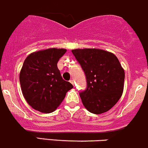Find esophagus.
Masks as SVG:
<instances>
[{
  "label": "esophagus",
  "instance_id": "1",
  "mask_svg": "<svg viewBox=\"0 0 148 148\" xmlns=\"http://www.w3.org/2000/svg\"><path fill=\"white\" fill-rule=\"evenodd\" d=\"M70 82H71V83H72V84L73 85V86H74V84H75V82H74V80H73V79H72V80H70Z\"/></svg>",
  "mask_w": 148,
  "mask_h": 148
}]
</instances>
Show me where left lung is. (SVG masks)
Listing matches in <instances>:
<instances>
[{"label":"left lung","instance_id":"left-lung-1","mask_svg":"<svg viewBox=\"0 0 148 148\" xmlns=\"http://www.w3.org/2000/svg\"><path fill=\"white\" fill-rule=\"evenodd\" d=\"M72 52L86 74L87 88L80 93L83 106L95 114L110 110L124 90V71L118 58L96 48L75 49Z\"/></svg>","mask_w":148,"mask_h":148}]
</instances>
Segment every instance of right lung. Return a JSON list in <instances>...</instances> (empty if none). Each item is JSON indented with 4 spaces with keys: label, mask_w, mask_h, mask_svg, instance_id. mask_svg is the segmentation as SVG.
<instances>
[{
    "label": "right lung",
    "mask_w": 148,
    "mask_h": 148,
    "mask_svg": "<svg viewBox=\"0 0 148 148\" xmlns=\"http://www.w3.org/2000/svg\"><path fill=\"white\" fill-rule=\"evenodd\" d=\"M65 49L49 48L36 51L25 59L19 75L23 96L35 110L51 113L60 106L66 93L73 88L62 79L58 68Z\"/></svg>",
    "instance_id": "add662e5"
}]
</instances>
